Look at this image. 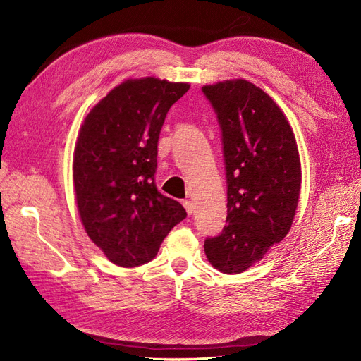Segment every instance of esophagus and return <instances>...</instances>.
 I'll return each mask as SVG.
<instances>
[{
    "instance_id": "esophagus-1",
    "label": "esophagus",
    "mask_w": 361,
    "mask_h": 361,
    "mask_svg": "<svg viewBox=\"0 0 361 361\" xmlns=\"http://www.w3.org/2000/svg\"><path fill=\"white\" fill-rule=\"evenodd\" d=\"M183 205H184V209H186L188 214H192V213L195 212V205H193V202H192L190 200H186V201H183Z\"/></svg>"
}]
</instances>
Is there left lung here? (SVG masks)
Wrapping results in <instances>:
<instances>
[{
  "label": "left lung",
  "mask_w": 361,
  "mask_h": 361,
  "mask_svg": "<svg viewBox=\"0 0 361 361\" xmlns=\"http://www.w3.org/2000/svg\"><path fill=\"white\" fill-rule=\"evenodd\" d=\"M221 128L226 225L204 251L224 274L260 262L289 233L301 189V161L281 109L246 80L204 86Z\"/></svg>",
  "instance_id": "left-lung-1"
}]
</instances>
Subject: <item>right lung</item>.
Listing matches in <instances>:
<instances>
[{"label": "right lung", "instance_id": "obj_1", "mask_svg": "<svg viewBox=\"0 0 361 361\" xmlns=\"http://www.w3.org/2000/svg\"><path fill=\"white\" fill-rule=\"evenodd\" d=\"M188 83L127 80L90 110L74 152L75 200L85 230L122 267L151 262L188 213L156 186L157 143Z\"/></svg>", "mask_w": 361, "mask_h": 361}]
</instances>
